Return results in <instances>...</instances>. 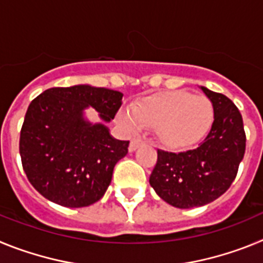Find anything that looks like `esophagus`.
<instances>
[{
    "label": "esophagus",
    "instance_id": "esophagus-1",
    "mask_svg": "<svg viewBox=\"0 0 263 263\" xmlns=\"http://www.w3.org/2000/svg\"><path fill=\"white\" fill-rule=\"evenodd\" d=\"M141 145H142V141H141L139 138L132 139V142H130V145H129V152L130 153L136 152L137 148H138Z\"/></svg>",
    "mask_w": 263,
    "mask_h": 263
}]
</instances>
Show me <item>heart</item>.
<instances>
[{
    "instance_id": "1",
    "label": "heart",
    "mask_w": 263,
    "mask_h": 263,
    "mask_svg": "<svg viewBox=\"0 0 263 263\" xmlns=\"http://www.w3.org/2000/svg\"><path fill=\"white\" fill-rule=\"evenodd\" d=\"M215 110L210 100L187 90H174L147 96L121 110L120 122L129 133L141 127H154L158 141L170 148H183L199 142L210 130Z\"/></svg>"
}]
</instances>
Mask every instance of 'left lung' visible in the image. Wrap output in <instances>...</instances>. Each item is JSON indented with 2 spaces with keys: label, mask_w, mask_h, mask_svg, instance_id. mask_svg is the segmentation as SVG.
Segmentation results:
<instances>
[{
  "label": "left lung",
  "mask_w": 263,
  "mask_h": 263,
  "mask_svg": "<svg viewBox=\"0 0 263 263\" xmlns=\"http://www.w3.org/2000/svg\"><path fill=\"white\" fill-rule=\"evenodd\" d=\"M211 100L215 118L210 133L197 147L182 153L158 150L150 185L176 208L201 206L231 187L245 154L242 116L232 100L200 87Z\"/></svg>",
  "instance_id": "left-lung-1"
}]
</instances>
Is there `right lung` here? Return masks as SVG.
Wrapping results in <instances>:
<instances>
[{"label":"right lung","mask_w":263,"mask_h":263,"mask_svg":"<svg viewBox=\"0 0 263 263\" xmlns=\"http://www.w3.org/2000/svg\"><path fill=\"white\" fill-rule=\"evenodd\" d=\"M122 97L118 90L79 84L50 88L30 103L20 154L29 182L42 196L68 208L88 206L104 196L129 147V141L113 138L106 126ZM89 106L103 123L85 118Z\"/></svg>","instance_id":"add662e5"}]
</instances>
